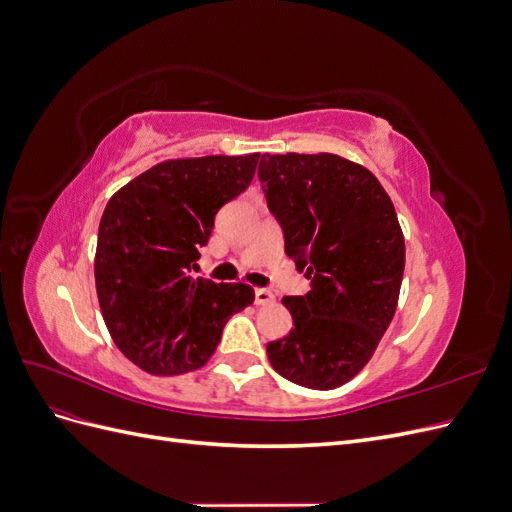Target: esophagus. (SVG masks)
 <instances>
[{"label": "esophagus", "instance_id": "34e87169", "mask_svg": "<svg viewBox=\"0 0 512 512\" xmlns=\"http://www.w3.org/2000/svg\"><path fill=\"white\" fill-rule=\"evenodd\" d=\"M254 294H256V305H271V303H275L273 292L267 290V288H256Z\"/></svg>", "mask_w": 512, "mask_h": 512}]
</instances>
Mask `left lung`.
I'll list each match as a JSON object with an SVG mask.
<instances>
[{
    "instance_id": "obj_1",
    "label": "left lung",
    "mask_w": 512,
    "mask_h": 512,
    "mask_svg": "<svg viewBox=\"0 0 512 512\" xmlns=\"http://www.w3.org/2000/svg\"><path fill=\"white\" fill-rule=\"evenodd\" d=\"M258 177L284 252L312 290L284 297L294 327L267 344L277 374L329 391L374 356L395 316L406 245L376 175L335 153H262Z\"/></svg>"
}]
</instances>
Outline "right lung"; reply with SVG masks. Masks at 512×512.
<instances>
[{"label": "right lung", "instance_id": "add662e5", "mask_svg": "<svg viewBox=\"0 0 512 512\" xmlns=\"http://www.w3.org/2000/svg\"><path fill=\"white\" fill-rule=\"evenodd\" d=\"M260 153L164 160L117 190L102 213L96 292L117 348L151 376L203 367L232 314L254 303L243 282L190 277L218 213L252 183Z\"/></svg>", "mask_w": 512, "mask_h": 512}]
</instances>
